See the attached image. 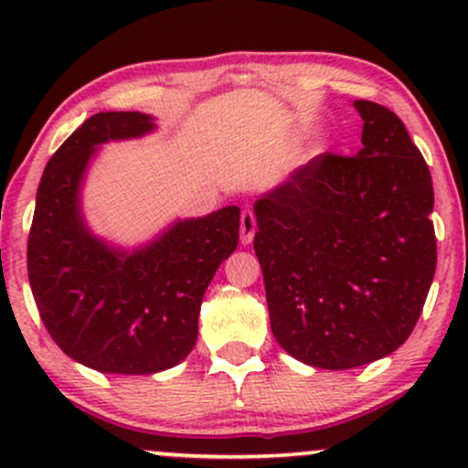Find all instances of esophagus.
<instances>
[{"label": "esophagus", "mask_w": 468, "mask_h": 468, "mask_svg": "<svg viewBox=\"0 0 468 468\" xmlns=\"http://www.w3.org/2000/svg\"><path fill=\"white\" fill-rule=\"evenodd\" d=\"M255 230H257V219L255 213L250 208H244L239 218V238L241 244H250L252 238H255Z\"/></svg>", "instance_id": "1"}]
</instances>
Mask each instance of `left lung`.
<instances>
[{
	"instance_id": "left-lung-1",
	"label": "left lung",
	"mask_w": 468,
	"mask_h": 468,
	"mask_svg": "<svg viewBox=\"0 0 468 468\" xmlns=\"http://www.w3.org/2000/svg\"><path fill=\"white\" fill-rule=\"evenodd\" d=\"M356 155L319 154L257 200L271 330L297 361L350 369L410 338L436 272L433 185L388 107L354 101Z\"/></svg>"
}]
</instances>
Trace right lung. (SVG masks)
Here are the masks:
<instances>
[{
  "label": "right lung",
  "mask_w": 468,
  "mask_h": 468,
  "mask_svg": "<svg viewBox=\"0 0 468 468\" xmlns=\"http://www.w3.org/2000/svg\"><path fill=\"white\" fill-rule=\"evenodd\" d=\"M154 127L138 112L90 116L48 160L28 235V279L48 335L74 361L154 374L193 350L204 290L239 239V208L185 219L147 249L118 252L85 229L79 185L96 144Z\"/></svg>",
  "instance_id": "1"
}]
</instances>
